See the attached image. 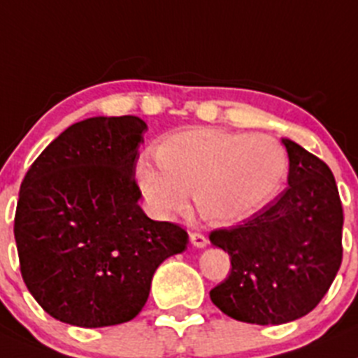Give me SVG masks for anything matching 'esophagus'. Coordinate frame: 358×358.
<instances>
[{
  "mask_svg": "<svg viewBox=\"0 0 358 358\" xmlns=\"http://www.w3.org/2000/svg\"><path fill=\"white\" fill-rule=\"evenodd\" d=\"M189 241H192V244L195 248L207 246V237L203 236V234H200V232H193L192 236H189Z\"/></svg>",
  "mask_w": 358,
  "mask_h": 358,
  "instance_id": "esophagus-1",
  "label": "esophagus"
}]
</instances>
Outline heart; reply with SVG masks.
I'll list each match as a JSON object with an SVG mask.
<instances>
[{
  "instance_id": "1",
  "label": "heart",
  "mask_w": 358,
  "mask_h": 358,
  "mask_svg": "<svg viewBox=\"0 0 358 358\" xmlns=\"http://www.w3.org/2000/svg\"><path fill=\"white\" fill-rule=\"evenodd\" d=\"M158 163L142 159L137 181L158 214L182 210L189 189L202 217L234 224L274 196L287 173L283 148L265 135L221 128H192L169 135L156 149Z\"/></svg>"
}]
</instances>
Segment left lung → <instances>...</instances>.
<instances>
[{"mask_svg":"<svg viewBox=\"0 0 358 358\" xmlns=\"http://www.w3.org/2000/svg\"><path fill=\"white\" fill-rule=\"evenodd\" d=\"M288 188L209 241L230 255L232 271L210 290L230 318L257 325L294 322L318 306L343 260V206L329 166L283 138Z\"/></svg>","mask_w":358,"mask_h":358,"instance_id":"1","label":"left lung"}]
</instances>
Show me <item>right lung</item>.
<instances>
[{
	"label": "right lung",
	"instance_id": "right-lung-1",
	"mask_svg": "<svg viewBox=\"0 0 358 358\" xmlns=\"http://www.w3.org/2000/svg\"><path fill=\"white\" fill-rule=\"evenodd\" d=\"M137 115L90 117L50 142L29 166L13 236L29 294L52 318L98 329L134 320L152 274L182 253L188 234L138 206Z\"/></svg>",
	"mask_w": 358,
	"mask_h": 358
}]
</instances>
